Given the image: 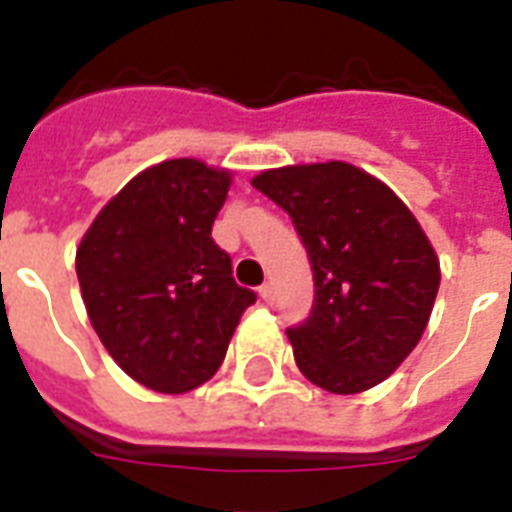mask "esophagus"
<instances>
[{
	"instance_id": "esophagus-1",
	"label": "esophagus",
	"mask_w": 512,
	"mask_h": 512,
	"mask_svg": "<svg viewBox=\"0 0 512 512\" xmlns=\"http://www.w3.org/2000/svg\"><path fill=\"white\" fill-rule=\"evenodd\" d=\"M259 294H261V299L267 302V305H272V302H275V286H272V283H264V286L259 288Z\"/></svg>"
}]
</instances>
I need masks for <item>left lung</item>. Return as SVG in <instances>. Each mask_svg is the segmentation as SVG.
<instances>
[{"label": "left lung", "mask_w": 512, "mask_h": 512, "mask_svg": "<svg viewBox=\"0 0 512 512\" xmlns=\"http://www.w3.org/2000/svg\"><path fill=\"white\" fill-rule=\"evenodd\" d=\"M305 245L315 297L286 334L310 383L359 394L416 348L440 288V261L405 202L345 161L267 169L251 180Z\"/></svg>", "instance_id": "8db88e82"}]
</instances>
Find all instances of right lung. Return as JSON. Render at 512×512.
I'll use <instances>...</instances> for the list:
<instances>
[{
    "label": "right lung",
    "mask_w": 512,
    "mask_h": 512,
    "mask_svg": "<svg viewBox=\"0 0 512 512\" xmlns=\"http://www.w3.org/2000/svg\"><path fill=\"white\" fill-rule=\"evenodd\" d=\"M232 175L161 161L115 194L80 240V291L115 364L142 386L186 394L221 367L251 288L232 278L213 221Z\"/></svg>",
    "instance_id": "obj_1"
}]
</instances>
